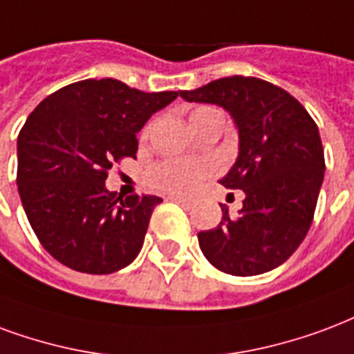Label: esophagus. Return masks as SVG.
<instances>
[{
	"label": "esophagus",
	"mask_w": 354,
	"mask_h": 354,
	"mask_svg": "<svg viewBox=\"0 0 354 354\" xmlns=\"http://www.w3.org/2000/svg\"><path fill=\"white\" fill-rule=\"evenodd\" d=\"M170 201H172V203H178L180 206H184V208H191V206H193V203H191L189 198L184 197H170Z\"/></svg>",
	"instance_id": "34e87169"
}]
</instances>
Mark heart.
Listing matches in <instances>:
<instances>
[{
    "mask_svg": "<svg viewBox=\"0 0 354 354\" xmlns=\"http://www.w3.org/2000/svg\"><path fill=\"white\" fill-rule=\"evenodd\" d=\"M216 109L210 106H198L189 114V124H197L210 114H216ZM216 170V163L212 159L203 161H185V159H167L161 163L153 165L146 172V184L151 189L172 195H184L189 193L203 178L210 176Z\"/></svg>",
    "mask_w": 354,
    "mask_h": 354,
    "instance_id": "heart-1",
    "label": "heart"
}]
</instances>
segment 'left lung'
<instances>
[{
	"label": "left lung",
	"instance_id": "8db88e82",
	"mask_svg": "<svg viewBox=\"0 0 354 354\" xmlns=\"http://www.w3.org/2000/svg\"><path fill=\"white\" fill-rule=\"evenodd\" d=\"M180 97L221 106L238 131L236 161L219 184L242 189L245 198L236 217L221 204V223L198 232L204 257L232 276L274 270L313 221L324 178L315 122L290 93L255 77L219 78Z\"/></svg>",
	"mask_w": 354,
	"mask_h": 354
}]
</instances>
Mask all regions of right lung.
<instances>
[{"instance_id": "add662e5", "label": "right lung", "mask_w": 354, "mask_h": 354, "mask_svg": "<svg viewBox=\"0 0 354 354\" xmlns=\"http://www.w3.org/2000/svg\"><path fill=\"white\" fill-rule=\"evenodd\" d=\"M178 97L114 78L54 91L18 135V193L31 229L52 257L84 274H112L137 259L161 198H124L104 187L122 157H137V133Z\"/></svg>"}]
</instances>
